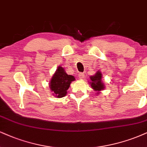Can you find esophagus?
I'll return each instance as SVG.
<instances>
[{
    "mask_svg": "<svg viewBox=\"0 0 147 147\" xmlns=\"http://www.w3.org/2000/svg\"><path fill=\"white\" fill-rule=\"evenodd\" d=\"M78 78L80 79H82V78H84V74L83 73H80L79 74V75H78Z\"/></svg>",
    "mask_w": 147,
    "mask_h": 147,
    "instance_id": "esophagus-1",
    "label": "esophagus"
}]
</instances>
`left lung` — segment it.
<instances>
[{
	"mask_svg": "<svg viewBox=\"0 0 147 147\" xmlns=\"http://www.w3.org/2000/svg\"><path fill=\"white\" fill-rule=\"evenodd\" d=\"M102 74L100 71H97L94 76H91L90 77V86L93 88L94 90L97 91V93H99V91L104 90L105 86L103 82H101V78Z\"/></svg>",
	"mask_w": 147,
	"mask_h": 147,
	"instance_id": "8db88e82",
	"label": "left lung"
}]
</instances>
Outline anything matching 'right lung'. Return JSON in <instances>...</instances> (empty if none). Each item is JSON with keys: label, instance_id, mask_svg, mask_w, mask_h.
Masks as SVG:
<instances>
[{"label": "right lung", "instance_id": "1", "mask_svg": "<svg viewBox=\"0 0 147 147\" xmlns=\"http://www.w3.org/2000/svg\"><path fill=\"white\" fill-rule=\"evenodd\" d=\"M75 80L74 76L68 75L64 68L59 66L50 80V90L53 95L58 98L65 97L67 93V90L69 88L70 84Z\"/></svg>", "mask_w": 147, "mask_h": 147}]
</instances>
